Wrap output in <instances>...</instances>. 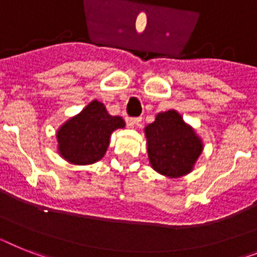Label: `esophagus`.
Returning a JSON list of instances; mask_svg holds the SVG:
<instances>
[{"mask_svg": "<svg viewBox=\"0 0 257 257\" xmlns=\"http://www.w3.org/2000/svg\"><path fill=\"white\" fill-rule=\"evenodd\" d=\"M140 121H141V118L140 117H126V124H128L129 126H135V125L139 124Z\"/></svg>", "mask_w": 257, "mask_h": 257, "instance_id": "esophagus-1", "label": "esophagus"}]
</instances>
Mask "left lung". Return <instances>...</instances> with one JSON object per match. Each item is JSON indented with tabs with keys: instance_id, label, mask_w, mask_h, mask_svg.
Masks as SVG:
<instances>
[{
	"instance_id": "obj_1",
	"label": "left lung",
	"mask_w": 257,
	"mask_h": 257,
	"mask_svg": "<svg viewBox=\"0 0 257 257\" xmlns=\"http://www.w3.org/2000/svg\"><path fill=\"white\" fill-rule=\"evenodd\" d=\"M144 133L153 170L170 179L183 178L193 171L204 142L176 109L157 113Z\"/></svg>"
}]
</instances>
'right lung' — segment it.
<instances>
[{
	"mask_svg": "<svg viewBox=\"0 0 257 257\" xmlns=\"http://www.w3.org/2000/svg\"><path fill=\"white\" fill-rule=\"evenodd\" d=\"M122 128V117L109 115L105 105L94 99L60 125L56 132L57 152L70 165H92L105 155L112 133Z\"/></svg>",
	"mask_w": 257,
	"mask_h": 257,
	"instance_id": "right-lung-1",
	"label": "right lung"
}]
</instances>
